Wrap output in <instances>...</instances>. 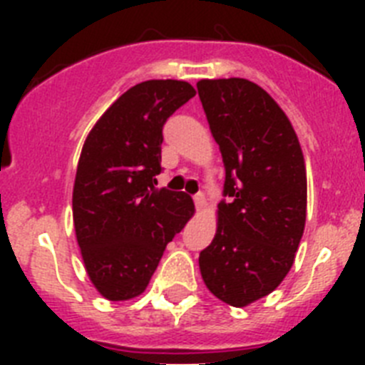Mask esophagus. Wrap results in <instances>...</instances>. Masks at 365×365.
<instances>
[{"instance_id":"esophagus-1","label":"esophagus","mask_w":365,"mask_h":365,"mask_svg":"<svg viewBox=\"0 0 365 365\" xmlns=\"http://www.w3.org/2000/svg\"><path fill=\"white\" fill-rule=\"evenodd\" d=\"M193 201H195V206H197V210H205V206H206L205 193H197V195H193Z\"/></svg>"}]
</instances>
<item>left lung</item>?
<instances>
[{
    "instance_id": "1",
    "label": "left lung",
    "mask_w": 365,
    "mask_h": 365,
    "mask_svg": "<svg viewBox=\"0 0 365 365\" xmlns=\"http://www.w3.org/2000/svg\"><path fill=\"white\" fill-rule=\"evenodd\" d=\"M199 98L225 164L214 240L199 254L208 291L247 307L283 282L307 217L298 135L278 102L245 78L199 80Z\"/></svg>"
}]
</instances>
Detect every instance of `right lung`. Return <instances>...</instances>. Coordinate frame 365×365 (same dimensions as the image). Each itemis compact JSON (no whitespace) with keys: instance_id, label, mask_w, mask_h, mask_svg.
<instances>
[{"instance_id":"add662e5","label":"right lung","mask_w":365,"mask_h":365,"mask_svg":"<svg viewBox=\"0 0 365 365\" xmlns=\"http://www.w3.org/2000/svg\"><path fill=\"white\" fill-rule=\"evenodd\" d=\"M195 89L148 80L118 96L87 135L73 188V221L86 272L109 302L146 291L164 248L195 212L190 195L155 188L163 125Z\"/></svg>"}]
</instances>
